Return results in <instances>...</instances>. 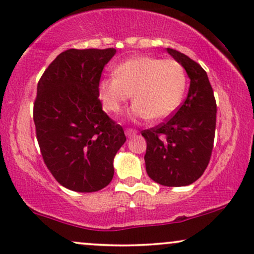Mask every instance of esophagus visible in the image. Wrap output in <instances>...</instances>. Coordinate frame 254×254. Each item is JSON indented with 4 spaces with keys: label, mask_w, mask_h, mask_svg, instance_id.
Segmentation results:
<instances>
[{
    "label": "esophagus",
    "mask_w": 254,
    "mask_h": 254,
    "mask_svg": "<svg viewBox=\"0 0 254 254\" xmlns=\"http://www.w3.org/2000/svg\"><path fill=\"white\" fill-rule=\"evenodd\" d=\"M137 133V131L135 129H131V127H127V130H125V135H127V137H132L135 136Z\"/></svg>",
    "instance_id": "esophagus-1"
}]
</instances>
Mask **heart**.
Listing matches in <instances>:
<instances>
[{
    "mask_svg": "<svg viewBox=\"0 0 254 254\" xmlns=\"http://www.w3.org/2000/svg\"><path fill=\"white\" fill-rule=\"evenodd\" d=\"M115 75L100 79L98 96L109 112L121 111L131 98L133 119L162 121L174 114L186 88V73L175 60L139 56L115 67Z\"/></svg>",
    "mask_w": 254,
    "mask_h": 254,
    "instance_id": "1",
    "label": "heart"
}]
</instances>
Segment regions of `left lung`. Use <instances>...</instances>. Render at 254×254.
<instances>
[{
    "label": "left lung",
    "mask_w": 254,
    "mask_h": 254,
    "mask_svg": "<svg viewBox=\"0 0 254 254\" xmlns=\"http://www.w3.org/2000/svg\"><path fill=\"white\" fill-rule=\"evenodd\" d=\"M190 79L188 96L164 123L142 131L149 177L167 187L196 181L208 166L214 143L216 103L204 69L181 52L167 48Z\"/></svg>",
    "instance_id": "1"
}]
</instances>
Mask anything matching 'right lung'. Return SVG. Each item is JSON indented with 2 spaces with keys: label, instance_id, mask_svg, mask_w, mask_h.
I'll list each match as a JSON object with an SVG mask.
<instances>
[{
  "label": "right lung",
  "instance_id": "add662e5",
  "mask_svg": "<svg viewBox=\"0 0 254 254\" xmlns=\"http://www.w3.org/2000/svg\"><path fill=\"white\" fill-rule=\"evenodd\" d=\"M115 54V48L67 50L38 82L33 119L42 158L61 186L79 193L111 182L114 158L127 140L98 99L103 68Z\"/></svg>",
  "mask_w": 254,
  "mask_h": 254
}]
</instances>
